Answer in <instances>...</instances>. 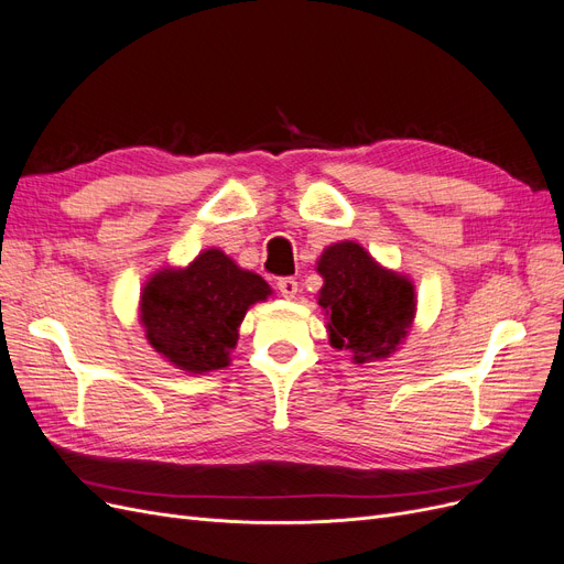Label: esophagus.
I'll use <instances>...</instances> for the list:
<instances>
[{
  "instance_id": "esophagus-1",
  "label": "esophagus",
  "mask_w": 564,
  "mask_h": 564,
  "mask_svg": "<svg viewBox=\"0 0 564 564\" xmlns=\"http://www.w3.org/2000/svg\"><path fill=\"white\" fill-rule=\"evenodd\" d=\"M279 293L285 297V300H293L295 295H297V281L295 279H290V276H285V279H279Z\"/></svg>"
}]
</instances>
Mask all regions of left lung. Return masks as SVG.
<instances>
[{"mask_svg": "<svg viewBox=\"0 0 564 564\" xmlns=\"http://www.w3.org/2000/svg\"><path fill=\"white\" fill-rule=\"evenodd\" d=\"M316 271L323 276L318 304L335 349L351 351L354 362H370L401 347L416 308L410 279L384 269L354 241L325 248Z\"/></svg>", "mask_w": 564, "mask_h": 564, "instance_id": "left-lung-1", "label": "left lung"}]
</instances>
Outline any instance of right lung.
Instances as JSON below:
<instances>
[{
    "mask_svg": "<svg viewBox=\"0 0 564 564\" xmlns=\"http://www.w3.org/2000/svg\"><path fill=\"white\" fill-rule=\"evenodd\" d=\"M271 295L267 281L208 248L185 269H161L140 293V323L152 349L175 368L204 375L229 366L248 308Z\"/></svg>",
    "mask_w": 564,
    "mask_h": 564,
    "instance_id": "obj_1",
    "label": "right lung"
}]
</instances>
